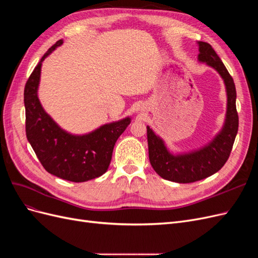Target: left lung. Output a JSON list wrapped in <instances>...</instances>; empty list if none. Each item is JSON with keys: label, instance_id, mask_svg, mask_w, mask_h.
I'll use <instances>...</instances> for the list:
<instances>
[{"label": "left lung", "instance_id": "1", "mask_svg": "<svg viewBox=\"0 0 258 258\" xmlns=\"http://www.w3.org/2000/svg\"><path fill=\"white\" fill-rule=\"evenodd\" d=\"M198 60L206 62L218 72L227 91V112L224 127L212 142L188 154H171L162 140L147 128L148 157L156 173L176 183H192L216 173L229 158L238 132L239 117L236 107V86L221 58L209 43L198 42Z\"/></svg>", "mask_w": 258, "mask_h": 258}]
</instances>
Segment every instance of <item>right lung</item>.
<instances>
[{"label":"right lung","mask_w":258,"mask_h":258,"mask_svg":"<svg viewBox=\"0 0 258 258\" xmlns=\"http://www.w3.org/2000/svg\"><path fill=\"white\" fill-rule=\"evenodd\" d=\"M58 41L47 50L27 81L25 93L26 135L44 169L52 175L70 182H86L106 172L113 148L130 123V117L106 123L84 136L70 135L62 130L44 111L37 98L41 67L44 59L60 46Z\"/></svg>","instance_id":"1"}]
</instances>
